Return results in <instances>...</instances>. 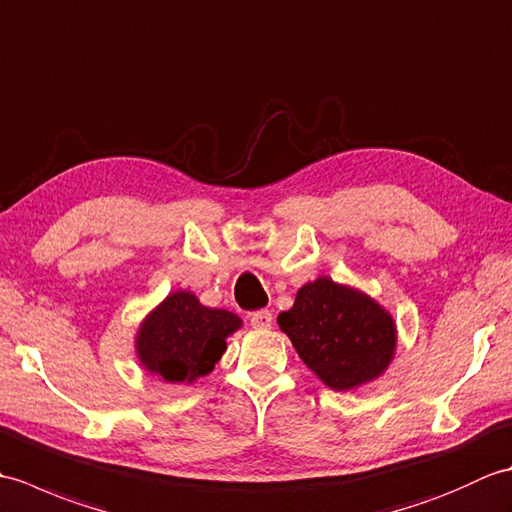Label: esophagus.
I'll return each mask as SVG.
<instances>
[{"label":"esophagus","instance_id":"34e87169","mask_svg":"<svg viewBox=\"0 0 512 512\" xmlns=\"http://www.w3.org/2000/svg\"><path fill=\"white\" fill-rule=\"evenodd\" d=\"M250 325H253L255 330H270L273 328V314H270L268 310L257 312L250 317Z\"/></svg>","mask_w":512,"mask_h":512}]
</instances>
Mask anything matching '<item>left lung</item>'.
Masks as SVG:
<instances>
[{
  "instance_id": "1",
  "label": "left lung",
  "mask_w": 512,
  "mask_h": 512,
  "mask_svg": "<svg viewBox=\"0 0 512 512\" xmlns=\"http://www.w3.org/2000/svg\"><path fill=\"white\" fill-rule=\"evenodd\" d=\"M277 323L301 361L334 391L372 383L396 356L398 330L391 312L367 292L330 277L303 284Z\"/></svg>"
}]
</instances>
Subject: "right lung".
I'll use <instances>...</instances> for the list:
<instances>
[{
	"instance_id": "add662e5",
	"label": "right lung",
	"mask_w": 512,
	"mask_h": 512,
	"mask_svg": "<svg viewBox=\"0 0 512 512\" xmlns=\"http://www.w3.org/2000/svg\"><path fill=\"white\" fill-rule=\"evenodd\" d=\"M242 325L233 312L202 306L191 290H173L140 321L136 358L165 383L191 385L213 372L226 352V339Z\"/></svg>"
}]
</instances>
